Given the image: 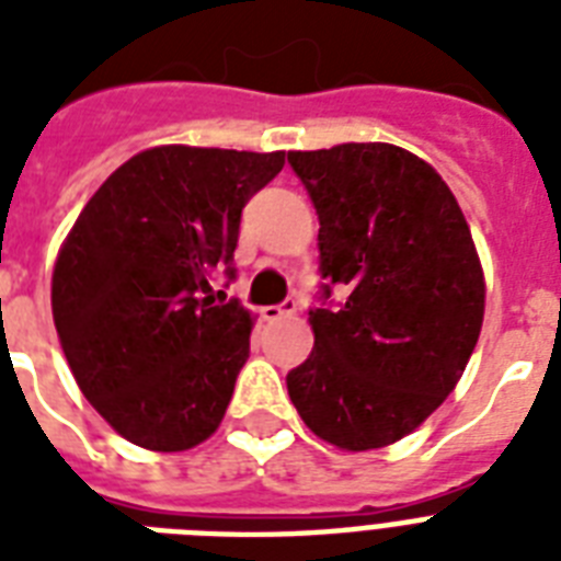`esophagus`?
Instances as JSON below:
<instances>
[{
  "mask_svg": "<svg viewBox=\"0 0 561 561\" xmlns=\"http://www.w3.org/2000/svg\"><path fill=\"white\" fill-rule=\"evenodd\" d=\"M294 311H297V302H294V299H285V302H279V306H264L262 317L267 320V323H276V320L290 317Z\"/></svg>",
  "mask_w": 561,
  "mask_h": 561,
  "instance_id": "34e87169",
  "label": "esophagus"
}]
</instances>
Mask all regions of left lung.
Masks as SVG:
<instances>
[{"label": "left lung", "instance_id": "1", "mask_svg": "<svg viewBox=\"0 0 561 561\" xmlns=\"http://www.w3.org/2000/svg\"><path fill=\"white\" fill-rule=\"evenodd\" d=\"M288 165L320 218L323 276L314 350L288 396L325 443L383 448L443 404L474 352L486 285L469 224L445 180L396 145L290 151Z\"/></svg>", "mask_w": 561, "mask_h": 561}]
</instances>
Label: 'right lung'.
Masks as SVG:
<instances>
[{"mask_svg":"<svg viewBox=\"0 0 561 561\" xmlns=\"http://www.w3.org/2000/svg\"><path fill=\"white\" fill-rule=\"evenodd\" d=\"M282 165V151L162 145L113 171L75 220L51 314L75 381L127 443L186 451L220 425L253 317L238 299L215 306L209 279H236L241 209Z\"/></svg>","mask_w":561,"mask_h":561,"instance_id":"1","label":"right lung"}]
</instances>
